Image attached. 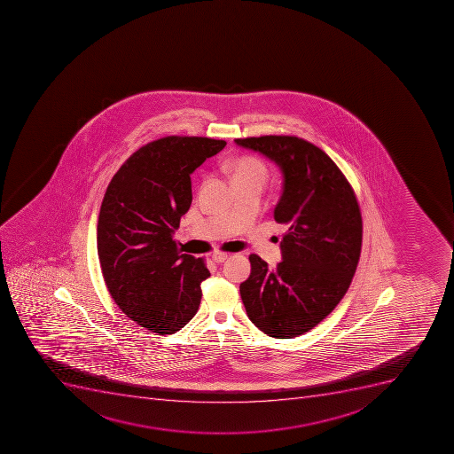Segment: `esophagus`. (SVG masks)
<instances>
[{
    "mask_svg": "<svg viewBox=\"0 0 454 454\" xmlns=\"http://www.w3.org/2000/svg\"><path fill=\"white\" fill-rule=\"evenodd\" d=\"M227 257H229V253L221 252V250H215L213 253V261L217 262V263H223V262L227 261Z\"/></svg>",
    "mask_w": 454,
    "mask_h": 454,
    "instance_id": "obj_1",
    "label": "esophagus"
}]
</instances>
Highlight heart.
<instances>
[{
  "instance_id": "b5f03b06",
  "label": "heart",
  "mask_w": 454,
  "mask_h": 454,
  "mask_svg": "<svg viewBox=\"0 0 454 454\" xmlns=\"http://www.w3.org/2000/svg\"><path fill=\"white\" fill-rule=\"evenodd\" d=\"M229 169L233 175L234 184L254 181L264 185V182L268 179V166L256 156H240V158L234 159L230 162Z\"/></svg>"
}]
</instances>
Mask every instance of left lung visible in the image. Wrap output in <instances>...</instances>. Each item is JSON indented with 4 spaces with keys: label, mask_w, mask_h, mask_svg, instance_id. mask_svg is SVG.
<instances>
[{
    "label": "left lung",
    "mask_w": 454,
    "mask_h": 454,
    "mask_svg": "<svg viewBox=\"0 0 454 454\" xmlns=\"http://www.w3.org/2000/svg\"><path fill=\"white\" fill-rule=\"evenodd\" d=\"M279 166L284 188L273 217L284 224L277 268L250 254L240 285L248 318L264 334L292 339L321 323L346 295L362 250L359 202L339 166L295 136L236 138Z\"/></svg>",
    "instance_id": "8db88e82"
}]
</instances>
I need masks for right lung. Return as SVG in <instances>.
Listing matches in <instances>:
<instances>
[{
  "label": "right lung",
  "instance_id": "obj_1",
  "mask_svg": "<svg viewBox=\"0 0 454 454\" xmlns=\"http://www.w3.org/2000/svg\"><path fill=\"white\" fill-rule=\"evenodd\" d=\"M224 146L159 138L136 150L106 188L97 225L104 280L120 309L152 333L179 332L201 304L209 270L202 257L179 252L174 234L192 202L191 174Z\"/></svg>",
  "mask_w": 454,
  "mask_h": 454
}]
</instances>
